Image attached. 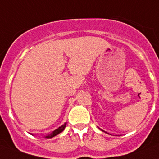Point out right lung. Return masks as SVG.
Wrapping results in <instances>:
<instances>
[{
	"label": "right lung",
	"instance_id": "right-lung-1",
	"mask_svg": "<svg viewBox=\"0 0 159 159\" xmlns=\"http://www.w3.org/2000/svg\"><path fill=\"white\" fill-rule=\"evenodd\" d=\"M66 126V123L65 124L61 125L60 127H59L57 129H55V131H53V132L51 133L50 134H48L47 136H45V138H46V139H51V138L55 137V136H56V135L59 134H60V133L62 132L63 130L65 129Z\"/></svg>",
	"mask_w": 159,
	"mask_h": 159
}]
</instances>
